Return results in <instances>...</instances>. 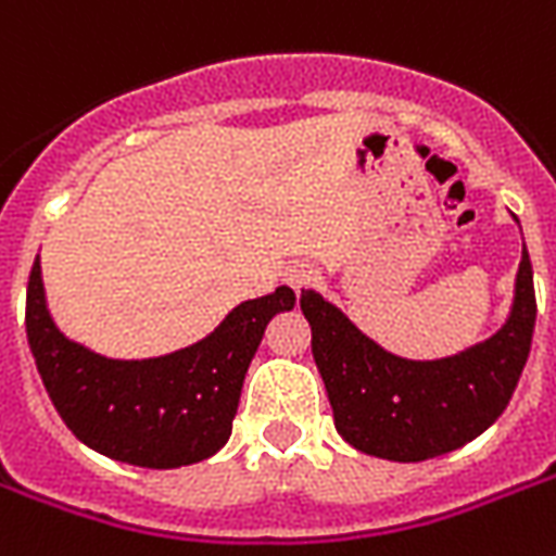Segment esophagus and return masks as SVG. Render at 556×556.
Listing matches in <instances>:
<instances>
[{
    "label": "esophagus",
    "instance_id": "34e87169",
    "mask_svg": "<svg viewBox=\"0 0 556 556\" xmlns=\"http://www.w3.org/2000/svg\"><path fill=\"white\" fill-rule=\"evenodd\" d=\"M286 282L294 291H300V288H308L314 282V277H317V270H314V265H308V262H294V265H288L286 268Z\"/></svg>",
    "mask_w": 556,
    "mask_h": 556
}]
</instances>
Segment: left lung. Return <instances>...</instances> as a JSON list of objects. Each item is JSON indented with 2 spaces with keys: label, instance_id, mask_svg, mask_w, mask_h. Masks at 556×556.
Here are the masks:
<instances>
[{
  "label": "left lung",
  "instance_id": "obj_1",
  "mask_svg": "<svg viewBox=\"0 0 556 556\" xmlns=\"http://www.w3.org/2000/svg\"><path fill=\"white\" fill-rule=\"evenodd\" d=\"M300 308L340 435L369 456L424 462L473 441L505 413L534 338V270L522 248L508 323L444 361L389 355L317 291H303Z\"/></svg>",
  "mask_w": 556,
  "mask_h": 556
}]
</instances>
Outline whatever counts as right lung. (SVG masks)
<instances>
[{"label": "right lung", "instance_id": "obj_1", "mask_svg": "<svg viewBox=\"0 0 556 556\" xmlns=\"http://www.w3.org/2000/svg\"><path fill=\"white\" fill-rule=\"evenodd\" d=\"M294 303V291L279 286L274 294L236 305L195 346L150 361H112L56 329L37 256L25 331L51 404L83 444L126 465L169 470L225 447L265 326Z\"/></svg>", "mask_w": 556, "mask_h": 556}]
</instances>
